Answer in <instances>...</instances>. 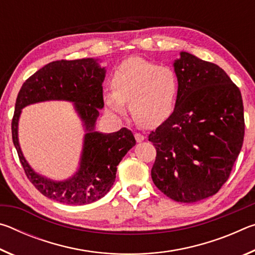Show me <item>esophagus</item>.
Segmentation results:
<instances>
[{"mask_svg": "<svg viewBox=\"0 0 255 255\" xmlns=\"http://www.w3.org/2000/svg\"><path fill=\"white\" fill-rule=\"evenodd\" d=\"M135 139L137 140V143H141V141L145 139V137H144V135H141V133L136 132L135 133Z\"/></svg>", "mask_w": 255, "mask_h": 255, "instance_id": "1", "label": "esophagus"}]
</instances>
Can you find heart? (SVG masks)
<instances>
[{"mask_svg":"<svg viewBox=\"0 0 255 255\" xmlns=\"http://www.w3.org/2000/svg\"><path fill=\"white\" fill-rule=\"evenodd\" d=\"M111 91L103 94L107 110L123 116L129 102L132 117L145 127H154L174 110L179 83L174 71L139 57H130L111 74Z\"/></svg>","mask_w":255,"mask_h":255,"instance_id":"obj_1","label":"heart"}]
</instances>
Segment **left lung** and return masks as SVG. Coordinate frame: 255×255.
I'll return each instance as SVG.
<instances>
[{"mask_svg": "<svg viewBox=\"0 0 255 255\" xmlns=\"http://www.w3.org/2000/svg\"><path fill=\"white\" fill-rule=\"evenodd\" d=\"M172 115L149 133L156 148L154 184L178 202L214 196L231 174L244 139L241 91L214 63L181 51Z\"/></svg>", "mask_w": 255, "mask_h": 255, "instance_id": "8db88e82", "label": "left lung"}]
</instances>
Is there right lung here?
<instances>
[{"label":"right lung","mask_w":255,"mask_h":255,"mask_svg":"<svg viewBox=\"0 0 255 255\" xmlns=\"http://www.w3.org/2000/svg\"><path fill=\"white\" fill-rule=\"evenodd\" d=\"M106 72L99 59L56 60L37 71L21 86L12 119V139L30 182L49 199L75 206L101 199L114 185L118 164L136 145L135 137L127 128L111 133L96 130L99 111L105 106L102 83ZM45 101L72 102L85 128L79 167L65 180L56 181L37 174L19 147L18 120L22 109Z\"/></svg>","instance_id":"obj_1"}]
</instances>
